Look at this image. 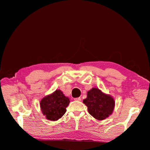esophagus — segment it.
<instances>
[{
	"instance_id": "1",
	"label": "esophagus",
	"mask_w": 150,
	"mask_h": 150,
	"mask_svg": "<svg viewBox=\"0 0 150 150\" xmlns=\"http://www.w3.org/2000/svg\"><path fill=\"white\" fill-rule=\"evenodd\" d=\"M74 100L77 101H80L81 100V98L80 97H77V98H75Z\"/></svg>"
}]
</instances>
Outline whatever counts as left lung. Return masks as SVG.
I'll return each mask as SVG.
<instances>
[{"label":"left lung","mask_w":150,"mask_h":150,"mask_svg":"<svg viewBox=\"0 0 150 150\" xmlns=\"http://www.w3.org/2000/svg\"><path fill=\"white\" fill-rule=\"evenodd\" d=\"M83 103L88 107L89 113L99 120H104L111 115L115 106L113 98L97 88H92L88 92L87 98L83 100Z\"/></svg>","instance_id":"left-lung-1"}]
</instances>
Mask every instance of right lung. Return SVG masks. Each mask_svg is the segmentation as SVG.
Instances as JSON below:
<instances>
[{"instance_id":"add662e5","label":"right lung","mask_w":150,"mask_h":150,"mask_svg":"<svg viewBox=\"0 0 150 150\" xmlns=\"http://www.w3.org/2000/svg\"><path fill=\"white\" fill-rule=\"evenodd\" d=\"M69 103V99L60 90H57L51 95L42 98L40 102V106L47 119L56 121L66 113V108Z\"/></svg>"}]
</instances>
